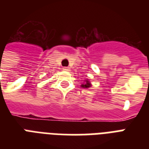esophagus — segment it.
Listing matches in <instances>:
<instances>
[{
	"mask_svg": "<svg viewBox=\"0 0 149 149\" xmlns=\"http://www.w3.org/2000/svg\"><path fill=\"white\" fill-rule=\"evenodd\" d=\"M63 70H65V71H70V70H71V69H70V67H63Z\"/></svg>",
	"mask_w": 149,
	"mask_h": 149,
	"instance_id": "esophagus-1",
	"label": "esophagus"
}]
</instances>
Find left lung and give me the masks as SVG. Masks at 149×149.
I'll return each instance as SVG.
<instances>
[{
    "instance_id": "left-lung-1",
    "label": "left lung",
    "mask_w": 149,
    "mask_h": 149,
    "mask_svg": "<svg viewBox=\"0 0 149 149\" xmlns=\"http://www.w3.org/2000/svg\"><path fill=\"white\" fill-rule=\"evenodd\" d=\"M91 84L88 79L85 80V83L81 85V87H83V88H89V87H91Z\"/></svg>"
}]
</instances>
